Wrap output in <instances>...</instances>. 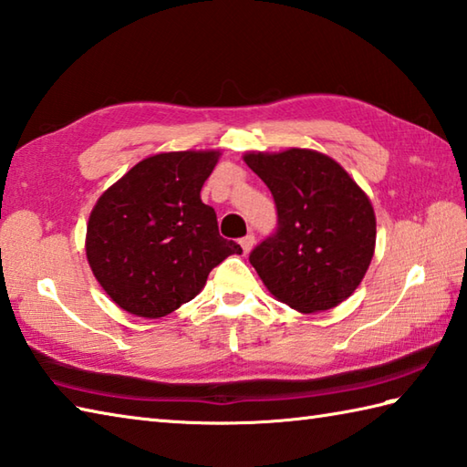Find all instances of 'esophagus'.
<instances>
[{"instance_id": "1", "label": "esophagus", "mask_w": 467, "mask_h": 467, "mask_svg": "<svg viewBox=\"0 0 467 467\" xmlns=\"http://www.w3.org/2000/svg\"><path fill=\"white\" fill-rule=\"evenodd\" d=\"M239 244L243 246V253L246 254V253H249V251L253 249V244H254V234H253V233H249L246 236H243V239L239 241Z\"/></svg>"}]
</instances>
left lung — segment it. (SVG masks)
<instances>
[{
  "mask_svg": "<svg viewBox=\"0 0 467 467\" xmlns=\"http://www.w3.org/2000/svg\"><path fill=\"white\" fill-rule=\"evenodd\" d=\"M243 160L277 206V233L249 257L265 287L301 314L348 299L367 275L377 243V218L364 190L340 163L314 150L253 151Z\"/></svg>",
  "mask_w": 467,
  "mask_h": 467,
  "instance_id": "1",
  "label": "left lung"
}]
</instances>
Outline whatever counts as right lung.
<instances>
[{
    "label": "right lung",
    "mask_w": 467,
    "mask_h": 467,
    "mask_svg": "<svg viewBox=\"0 0 467 467\" xmlns=\"http://www.w3.org/2000/svg\"><path fill=\"white\" fill-rule=\"evenodd\" d=\"M221 151L155 153L107 188L87 224V259L115 304L140 317H163L194 299L208 273L241 244L218 233L200 198Z\"/></svg>",
    "instance_id": "1"
}]
</instances>
